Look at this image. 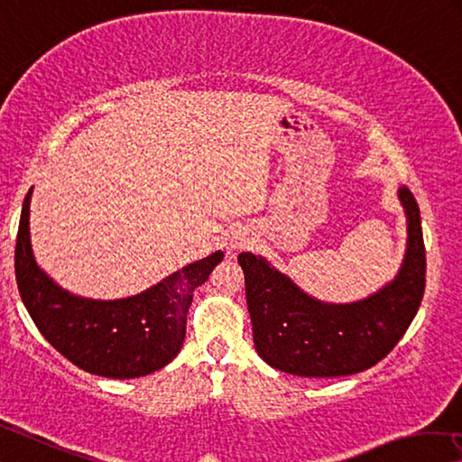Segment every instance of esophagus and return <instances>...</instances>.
Instances as JSON below:
<instances>
[{"label": "esophagus", "mask_w": 462, "mask_h": 462, "mask_svg": "<svg viewBox=\"0 0 462 462\" xmlns=\"http://www.w3.org/2000/svg\"><path fill=\"white\" fill-rule=\"evenodd\" d=\"M248 240L246 238H240V236H234L232 243H230V251H240V248H246Z\"/></svg>", "instance_id": "34e87169"}]
</instances>
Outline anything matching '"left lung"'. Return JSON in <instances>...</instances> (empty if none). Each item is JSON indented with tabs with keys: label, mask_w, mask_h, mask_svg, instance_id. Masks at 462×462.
I'll return each instance as SVG.
<instances>
[{
	"label": "left lung",
	"mask_w": 462,
	"mask_h": 462,
	"mask_svg": "<svg viewBox=\"0 0 462 462\" xmlns=\"http://www.w3.org/2000/svg\"><path fill=\"white\" fill-rule=\"evenodd\" d=\"M407 253L399 275L374 296L354 304H325L253 253H240L246 306L257 354L298 376L357 374L386 357L411 325L426 290V246L420 205L402 185Z\"/></svg>",
	"instance_id": "8db88e82"
}]
</instances>
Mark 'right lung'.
<instances>
[{"label": "right lung", "mask_w": 462, "mask_h": 462, "mask_svg": "<svg viewBox=\"0 0 462 462\" xmlns=\"http://www.w3.org/2000/svg\"><path fill=\"white\" fill-rule=\"evenodd\" d=\"M28 191L16 238V282L28 314L63 357L90 374L137 378L164 368L179 354L193 291L224 259L217 251L153 288L123 300H86L61 290L39 269L31 246Z\"/></svg>", "instance_id": "obj_1"}]
</instances>
